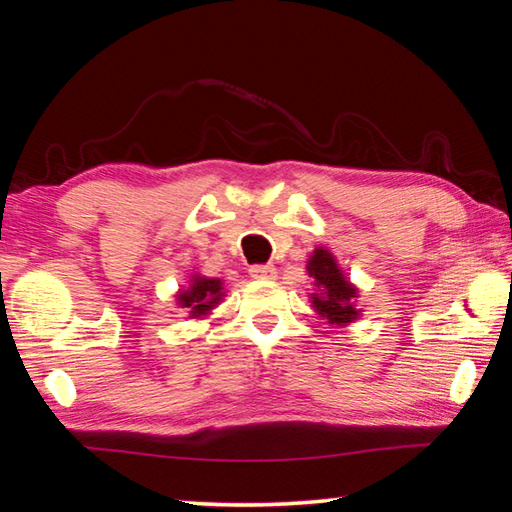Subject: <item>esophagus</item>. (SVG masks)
<instances>
[{
  "label": "esophagus",
  "mask_w": 512,
  "mask_h": 512,
  "mask_svg": "<svg viewBox=\"0 0 512 512\" xmlns=\"http://www.w3.org/2000/svg\"><path fill=\"white\" fill-rule=\"evenodd\" d=\"M248 273L250 277H255V280H273L277 275L273 264H253L248 268Z\"/></svg>",
  "instance_id": "34e87169"
}]
</instances>
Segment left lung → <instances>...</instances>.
I'll return each mask as SVG.
<instances>
[{"instance_id":"obj_1","label":"left lung","mask_w":512,"mask_h":512,"mask_svg":"<svg viewBox=\"0 0 512 512\" xmlns=\"http://www.w3.org/2000/svg\"><path fill=\"white\" fill-rule=\"evenodd\" d=\"M307 271L318 287V293L314 296V307L318 314L327 318V323L332 325L352 323L359 316L352 302L357 298V289L341 275V268L336 266L334 257L323 248L314 250Z\"/></svg>"}]
</instances>
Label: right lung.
<instances>
[{"label": "right lung", "mask_w": 512, "mask_h": 512, "mask_svg": "<svg viewBox=\"0 0 512 512\" xmlns=\"http://www.w3.org/2000/svg\"><path fill=\"white\" fill-rule=\"evenodd\" d=\"M221 280H207V277H194L192 287L187 291H180V305L192 309V316H203L210 311L216 302L221 300Z\"/></svg>", "instance_id": "obj_1"}]
</instances>
